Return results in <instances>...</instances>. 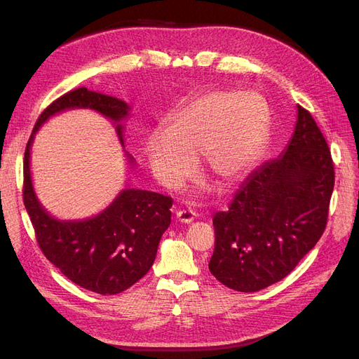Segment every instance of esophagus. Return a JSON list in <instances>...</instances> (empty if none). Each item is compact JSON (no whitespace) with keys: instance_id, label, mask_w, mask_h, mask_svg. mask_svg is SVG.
Segmentation results:
<instances>
[{"instance_id":"esophagus-1","label":"esophagus","mask_w":359,"mask_h":359,"mask_svg":"<svg viewBox=\"0 0 359 359\" xmlns=\"http://www.w3.org/2000/svg\"><path fill=\"white\" fill-rule=\"evenodd\" d=\"M194 219H196V212L189 211V210H181L177 212V222L182 223V224H189L191 223Z\"/></svg>"}]
</instances>
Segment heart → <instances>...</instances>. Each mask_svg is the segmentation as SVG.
Segmentation results:
<instances>
[{
	"label": "heart",
	"mask_w": 359,
	"mask_h": 359,
	"mask_svg": "<svg viewBox=\"0 0 359 359\" xmlns=\"http://www.w3.org/2000/svg\"><path fill=\"white\" fill-rule=\"evenodd\" d=\"M268 137L269 112L262 97L252 91H208L173 114L168 130L151 132L145 154L168 187L190 175L198 156L222 186H235L256 168Z\"/></svg>",
	"instance_id": "1"
}]
</instances>
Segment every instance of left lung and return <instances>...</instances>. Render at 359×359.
<instances>
[{"mask_svg": "<svg viewBox=\"0 0 359 359\" xmlns=\"http://www.w3.org/2000/svg\"><path fill=\"white\" fill-rule=\"evenodd\" d=\"M332 189L327 140L298 104L283 153L250 173L229 210L214 215L211 274L238 292H257L283 280L320 240Z\"/></svg>", "mask_w": 359, "mask_h": 359, "instance_id": "obj_1", "label": "left lung"}]
</instances>
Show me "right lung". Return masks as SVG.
Returning <instances> with one entry per match:
<instances>
[{
	"instance_id": "1",
	"label": "right lung",
	"mask_w": 359,
	"mask_h": 359,
	"mask_svg": "<svg viewBox=\"0 0 359 359\" xmlns=\"http://www.w3.org/2000/svg\"><path fill=\"white\" fill-rule=\"evenodd\" d=\"M72 109H90L109 119L124 148L126 121L132 107L121 99L78 88L46 107L32 130L24 158V203L41 252L73 283L116 295L133 286L153 266L161 235L170 224L172 198L126 186L115 199L88 219L61 220L39 201L31 177V147L49 118ZM128 169L135 158L126 149Z\"/></svg>"
}]
</instances>
